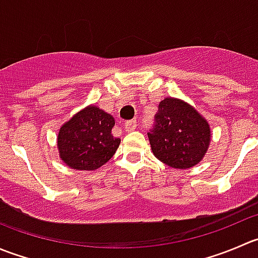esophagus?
<instances>
[{
  "label": "esophagus",
  "instance_id": "esophagus-1",
  "mask_svg": "<svg viewBox=\"0 0 258 258\" xmlns=\"http://www.w3.org/2000/svg\"><path fill=\"white\" fill-rule=\"evenodd\" d=\"M136 119H131V121H127L126 123L123 124V127H124V130H126V131H134L135 128H136Z\"/></svg>",
  "mask_w": 258,
  "mask_h": 258
}]
</instances>
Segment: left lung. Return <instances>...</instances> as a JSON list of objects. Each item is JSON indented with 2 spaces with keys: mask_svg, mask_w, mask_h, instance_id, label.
<instances>
[{
  "mask_svg": "<svg viewBox=\"0 0 258 258\" xmlns=\"http://www.w3.org/2000/svg\"><path fill=\"white\" fill-rule=\"evenodd\" d=\"M147 136L155 157L174 169L199 164L212 139L208 121L189 103L172 97L160 102L154 130Z\"/></svg>",
  "mask_w": 258,
  "mask_h": 258,
  "instance_id": "1",
  "label": "left lung"
}]
</instances>
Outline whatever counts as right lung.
I'll return each mask as SVG.
<instances>
[{
	"label": "right lung",
	"mask_w": 258,
	"mask_h": 258,
	"mask_svg": "<svg viewBox=\"0 0 258 258\" xmlns=\"http://www.w3.org/2000/svg\"><path fill=\"white\" fill-rule=\"evenodd\" d=\"M114 118L94 104L61 124L56 142L59 156L74 170L94 171L112 159L121 140L112 135Z\"/></svg>",
	"instance_id": "obj_1"
}]
</instances>
